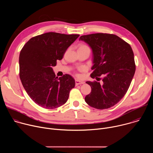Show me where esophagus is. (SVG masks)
<instances>
[{
  "instance_id": "esophagus-1",
  "label": "esophagus",
  "mask_w": 153,
  "mask_h": 153,
  "mask_svg": "<svg viewBox=\"0 0 153 153\" xmlns=\"http://www.w3.org/2000/svg\"><path fill=\"white\" fill-rule=\"evenodd\" d=\"M76 85H80V84H83L85 82L83 81H81V80H76Z\"/></svg>"
}]
</instances>
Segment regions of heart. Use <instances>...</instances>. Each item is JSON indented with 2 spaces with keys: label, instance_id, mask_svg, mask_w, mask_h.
Wrapping results in <instances>:
<instances>
[{
  "label": "heart",
  "instance_id": "obj_1",
  "mask_svg": "<svg viewBox=\"0 0 153 153\" xmlns=\"http://www.w3.org/2000/svg\"><path fill=\"white\" fill-rule=\"evenodd\" d=\"M86 47H87V46H86V45H85L82 44V45H80L79 46V48H86Z\"/></svg>",
  "mask_w": 153,
  "mask_h": 153
}]
</instances>
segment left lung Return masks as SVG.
I'll use <instances>...</instances> for the list:
<instances>
[{
	"label": "left lung",
	"instance_id": "8db88e82",
	"mask_svg": "<svg viewBox=\"0 0 153 153\" xmlns=\"http://www.w3.org/2000/svg\"><path fill=\"white\" fill-rule=\"evenodd\" d=\"M93 51L91 77L101 83L87 81L91 92L85 100L91 107L107 109L117 103L125 95L136 71L134 53L131 46L114 34L96 33L79 38Z\"/></svg>",
	"mask_w": 153,
	"mask_h": 153
}]
</instances>
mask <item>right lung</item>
Segmentation results:
<instances>
[{"mask_svg":"<svg viewBox=\"0 0 153 153\" xmlns=\"http://www.w3.org/2000/svg\"><path fill=\"white\" fill-rule=\"evenodd\" d=\"M79 36L44 33L30 39L20 51V80L28 95L39 106L54 109L67 102L75 80L69 74L56 77L53 67Z\"/></svg>","mask_w":153,"mask_h":153,"instance_id":"1","label":"right lung"}]
</instances>
